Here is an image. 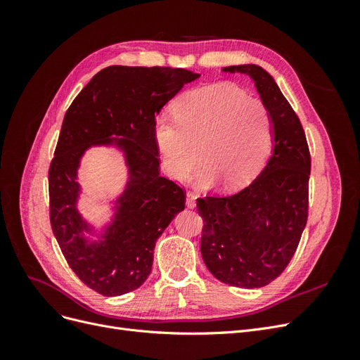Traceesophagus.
Returning a JSON list of instances; mask_svg holds the SVG:
<instances>
[{
    "label": "esophagus",
    "instance_id": "obj_1",
    "mask_svg": "<svg viewBox=\"0 0 360 360\" xmlns=\"http://www.w3.org/2000/svg\"><path fill=\"white\" fill-rule=\"evenodd\" d=\"M186 205L188 209H195V207H197V197H195V193L192 192L186 193Z\"/></svg>",
    "mask_w": 360,
    "mask_h": 360
}]
</instances>
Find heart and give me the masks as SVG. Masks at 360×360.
<instances>
[{"instance_id": "heart-1", "label": "heart", "mask_w": 360, "mask_h": 360, "mask_svg": "<svg viewBox=\"0 0 360 360\" xmlns=\"http://www.w3.org/2000/svg\"><path fill=\"white\" fill-rule=\"evenodd\" d=\"M172 111L174 120L160 117L155 123V141L171 177L186 179L201 158L200 186L219 180L225 189H242L263 169L274 122L267 106L237 85L219 82L189 90Z\"/></svg>"}]
</instances>
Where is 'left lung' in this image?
<instances>
[{"label": "left lung", "instance_id": "1", "mask_svg": "<svg viewBox=\"0 0 360 360\" xmlns=\"http://www.w3.org/2000/svg\"><path fill=\"white\" fill-rule=\"evenodd\" d=\"M222 70L255 82L274 122V151L243 191L197 200L204 222L201 255L221 282L261 288L288 266L307 226L311 156L299 117L263 68L240 64Z\"/></svg>", "mask_w": 360, "mask_h": 360}]
</instances>
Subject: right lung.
<instances>
[{
    "label": "right lung",
    "mask_w": 360,
    "mask_h": 360,
    "mask_svg": "<svg viewBox=\"0 0 360 360\" xmlns=\"http://www.w3.org/2000/svg\"><path fill=\"white\" fill-rule=\"evenodd\" d=\"M198 73L171 68L110 66L93 76L64 115L49 167V217L68 264L102 296L141 287L153 266L156 240L184 209V191L160 176L156 117ZM115 146L129 172L115 216L97 241L77 210V169L91 146Z\"/></svg>",
    "instance_id": "1"
}]
</instances>
